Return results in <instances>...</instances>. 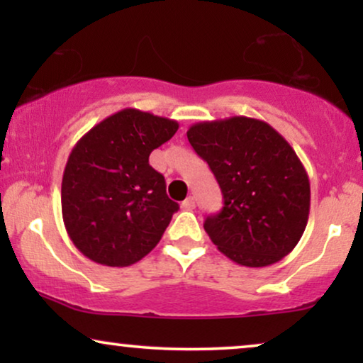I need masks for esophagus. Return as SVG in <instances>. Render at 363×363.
<instances>
[{"label": "esophagus", "mask_w": 363, "mask_h": 363, "mask_svg": "<svg viewBox=\"0 0 363 363\" xmlns=\"http://www.w3.org/2000/svg\"><path fill=\"white\" fill-rule=\"evenodd\" d=\"M182 208H183V210H193V208H195V198L188 196L186 200L182 203Z\"/></svg>", "instance_id": "esophagus-1"}]
</instances>
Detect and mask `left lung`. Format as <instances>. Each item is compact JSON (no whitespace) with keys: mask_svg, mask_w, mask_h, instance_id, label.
<instances>
[{"mask_svg":"<svg viewBox=\"0 0 363 363\" xmlns=\"http://www.w3.org/2000/svg\"><path fill=\"white\" fill-rule=\"evenodd\" d=\"M186 137L225 200L203 225L218 250L246 267L271 266L289 255L311 208L309 177L289 142L267 122L242 116L198 122Z\"/></svg>","mask_w":363,"mask_h":363,"instance_id":"1","label":"left lung"}]
</instances>
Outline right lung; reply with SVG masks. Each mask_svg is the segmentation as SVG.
I'll return each instance as SVG.
<instances>
[{
	"instance_id": "1",
	"label": "right lung",
	"mask_w": 363,
	"mask_h": 363,
	"mask_svg": "<svg viewBox=\"0 0 363 363\" xmlns=\"http://www.w3.org/2000/svg\"><path fill=\"white\" fill-rule=\"evenodd\" d=\"M178 122L123 108L74 145L62 175L61 206L74 246L94 262L135 264L162 240L178 203L148 157L170 140Z\"/></svg>"
}]
</instances>
